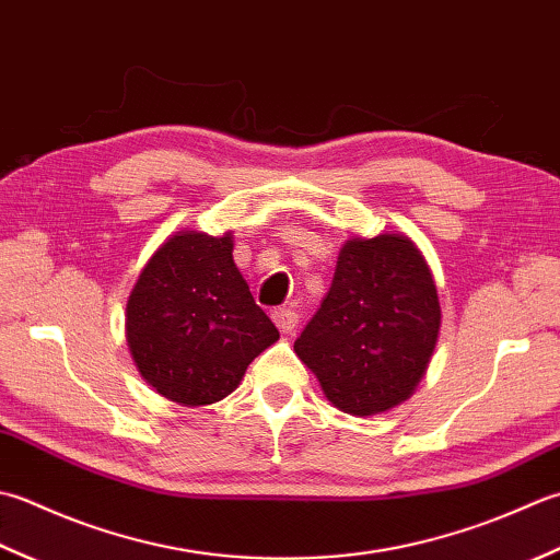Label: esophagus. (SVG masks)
<instances>
[{
    "mask_svg": "<svg viewBox=\"0 0 560 560\" xmlns=\"http://www.w3.org/2000/svg\"><path fill=\"white\" fill-rule=\"evenodd\" d=\"M272 322H276V326L280 328V334H292L296 322H300V316H296V312L292 310H278L272 312Z\"/></svg>",
    "mask_w": 560,
    "mask_h": 560,
    "instance_id": "34e87169",
    "label": "esophagus"
}]
</instances>
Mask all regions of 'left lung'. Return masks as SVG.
<instances>
[{
	"label": "left lung",
	"mask_w": 560,
	"mask_h": 560,
	"mask_svg": "<svg viewBox=\"0 0 560 560\" xmlns=\"http://www.w3.org/2000/svg\"><path fill=\"white\" fill-rule=\"evenodd\" d=\"M442 310L425 256L406 234L350 236L294 352L350 416L408 401L438 346Z\"/></svg>",
	"instance_id": "8db88e82"
}]
</instances>
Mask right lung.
<instances>
[{"mask_svg":"<svg viewBox=\"0 0 560 560\" xmlns=\"http://www.w3.org/2000/svg\"><path fill=\"white\" fill-rule=\"evenodd\" d=\"M234 234H171L147 260L125 306L137 372L168 401L210 406L280 338L234 264Z\"/></svg>","mask_w":560,"mask_h":560,"instance_id":"right-lung-1","label":"right lung"}]
</instances>
